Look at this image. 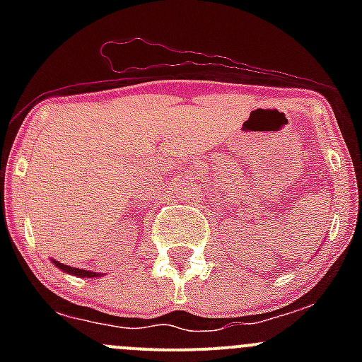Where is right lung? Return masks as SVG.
Listing matches in <instances>:
<instances>
[{
	"label": "right lung",
	"instance_id": "right-lung-1",
	"mask_svg": "<svg viewBox=\"0 0 362 362\" xmlns=\"http://www.w3.org/2000/svg\"><path fill=\"white\" fill-rule=\"evenodd\" d=\"M52 262L56 264V268H59L61 272L68 273V275H73V276H78V279H94V276H101L103 273H96V272H89V269H82V268H71V266H66L63 264V262L59 261H54Z\"/></svg>",
	"mask_w": 362,
	"mask_h": 362
}]
</instances>
